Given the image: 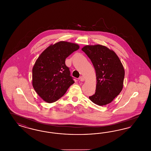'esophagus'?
Here are the masks:
<instances>
[{"mask_svg": "<svg viewBox=\"0 0 151 151\" xmlns=\"http://www.w3.org/2000/svg\"><path fill=\"white\" fill-rule=\"evenodd\" d=\"M80 80L81 81H84L85 80V78L84 76H81L80 78Z\"/></svg>", "mask_w": 151, "mask_h": 151, "instance_id": "34e87169", "label": "esophagus"}]
</instances>
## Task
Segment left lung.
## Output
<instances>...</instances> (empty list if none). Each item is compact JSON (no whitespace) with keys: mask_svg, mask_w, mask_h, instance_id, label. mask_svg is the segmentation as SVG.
Listing matches in <instances>:
<instances>
[{"mask_svg":"<svg viewBox=\"0 0 151 151\" xmlns=\"http://www.w3.org/2000/svg\"><path fill=\"white\" fill-rule=\"evenodd\" d=\"M82 50L91 59L97 76L96 93L91 101L99 106L111 102L122 89L125 71L115 52L101 45H86Z\"/></svg>","mask_w":151,"mask_h":151,"instance_id":"1","label":"left lung"}]
</instances>
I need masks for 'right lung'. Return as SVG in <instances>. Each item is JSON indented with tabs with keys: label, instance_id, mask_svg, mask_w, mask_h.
<instances>
[{
	"label": "right lung",
	"instance_id": "1",
	"mask_svg": "<svg viewBox=\"0 0 151 151\" xmlns=\"http://www.w3.org/2000/svg\"><path fill=\"white\" fill-rule=\"evenodd\" d=\"M78 49L76 44L60 42L50 45L37 59L32 68V86L46 102L57 101L75 83L65 60Z\"/></svg>",
	"mask_w": 151,
	"mask_h": 151
}]
</instances>
